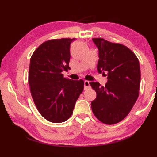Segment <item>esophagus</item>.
<instances>
[{"mask_svg":"<svg viewBox=\"0 0 157 157\" xmlns=\"http://www.w3.org/2000/svg\"><path fill=\"white\" fill-rule=\"evenodd\" d=\"M90 88V84L89 81H84V89L87 90L88 88Z\"/></svg>","mask_w":157,"mask_h":157,"instance_id":"esophagus-1","label":"esophagus"}]
</instances>
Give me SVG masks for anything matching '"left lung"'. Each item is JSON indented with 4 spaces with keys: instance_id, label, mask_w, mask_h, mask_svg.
Returning a JSON list of instances; mask_svg holds the SVG:
<instances>
[{
    "instance_id": "8db88e82",
    "label": "left lung",
    "mask_w": 157,
    "mask_h": 157,
    "mask_svg": "<svg viewBox=\"0 0 157 157\" xmlns=\"http://www.w3.org/2000/svg\"><path fill=\"white\" fill-rule=\"evenodd\" d=\"M98 49V72L107 75L108 82L90 84L96 92L92 110L99 121L117 123L131 111L139 96L140 68L137 56L127 46L97 38H92ZM105 72H107L106 75Z\"/></svg>"
}]
</instances>
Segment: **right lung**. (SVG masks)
Here are the masks:
<instances>
[{"label": "right lung", "mask_w": 157, "mask_h": 157, "mask_svg": "<svg viewBox=\"0 0 157 157\" xmlns=\"http://www.w3.org/2000/svg\"><path fill=\"white\" fill-rule=\"evenodd\" d=\"M74 40L46 41L30 59L28 82L33 101L43 117L52 123L65 121L71 116L84 90L82 79L72 80L62 73L70 69V44Z\"/></svg>", "instance_id": "right-lung-1"}]
</instances>
